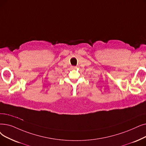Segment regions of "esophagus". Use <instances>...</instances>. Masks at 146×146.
<instances>
[{"label": "esophagus", "mask_w": 146, "mask_h": 146, "mask_svg": "<svg viewBox=\"0 0 146 146\" xmlns=\"http://www.w3.org/2000/svg\"><path fill=\"white\" fill-rule=\"evenodd\" d=\"M72 68L73 69H74V68H76V67H75V66H72Z\"/></svg>", "instance_id": "1"}]
</instances>
